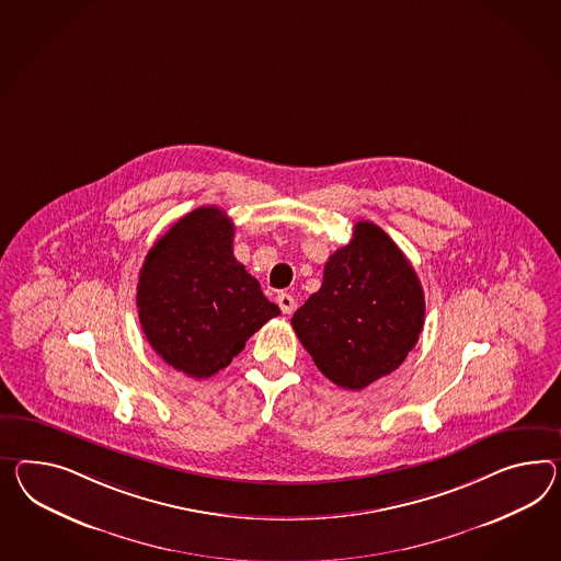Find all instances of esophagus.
I'll list each match as a JSON object with an SVG mask.
<instances>
[{"mask_svg": "<svg viewBox=\"0 0 561 561\" xmlns=\"http://www.w3.org/2000/svg\"><path fill=\"white\" fill-rule=\"evenodd\" d=\"M276 302H278V307H280V311L285 313V316H290L293 311H295V299H293V295H288V293H280L278 297H276Z\"/></svg>", "mask_w": 561, "mask_h": 561, "instance_id": "1", "label": "esophagus"}]
</instances>
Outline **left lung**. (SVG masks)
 <instances>
[{"mask_svg":"<svg viewBox=\"0 0 561 561\" xmlns=\"http://www.w3.org/2000/svg\"><path fill=\"white\" fill-rule=\"evenodd\" d=\"M425 297L415 268L385 230L358 221L325 262L323 283L290 319L333 385L362 390L394 373L415 347Z\"/></svg>","mask_w":561,"mask_h":561,"instance_id":"1","label":"left lung"}]
</instances>
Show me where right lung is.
<instances>
[{
    "instance_id": "obj_1",
    "label": "right lung",
    "mask_w": 561,
    "mask_h": 561,
    "mask_svg": "<svg viewBox=\"0 0 561 561\" xmlns=\"http://www.w3.org/2000/svg\"><path fill=\"white\" fill-rule=\"evenodd\" d=\"M233 224L219 207L181 217L150 248L138 278L148 344L191 378H209L280 313L233 256Z\"/></svg>"
}]
</instances>
